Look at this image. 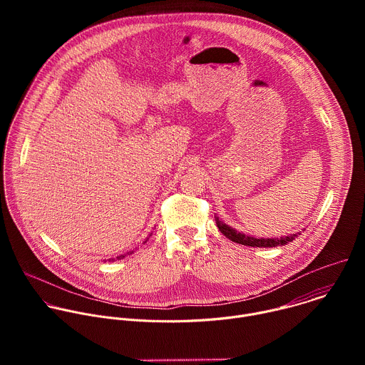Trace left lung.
Returning <instances> with one entry per match:
<instances>
[{"instance_id":"1","label":"left lung","mask_w":365,"mask_h":365,"mask_svg":"<svg viewBox=\"0 0 365 365\" xmlns=\"http://www.w3.org/2000/svg\"><path fill=\"white\" fill-rule=\"evenodd\" d=\"M215 222L217 227L220 228V231L232 242L237 244H242V245H248V247H259V248H270V247H279V245H284L292 242L297 235H300V232L296 234H290L286 237H280V238H255L252 235H247L244 232H240L237 230H234L232 227L227 225L225 222H222L218 217H215Z\"/></svg>"}]
</instances>
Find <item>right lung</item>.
<instances>
[{"label":"right lung","instance_id":"right-lung-1","mask_svg":"<svg viewBox=\"0 0 365 365\" xmlns=\"http://www.w3.org/2000/svg\"><path fill=\"white\" fill-rule=\"evenodd\" d=\"M150 237H151V234H150ZM147 240H148V238H147ZM147 240H145L144 242H147ZM133 252H134V251H130V252H127V254L130 255V254H133ZM127 254H121V255H118V257H115V258H111V259H108V262H115V259H121V258H124Z\"/></svg>","mask_w":365,"mask_h":365}]
</instances>
